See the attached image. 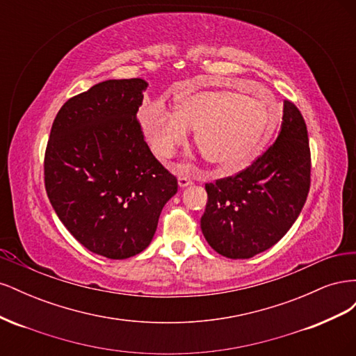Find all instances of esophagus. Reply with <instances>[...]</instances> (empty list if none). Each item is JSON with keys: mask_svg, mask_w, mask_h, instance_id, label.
<instances>
[{"mask_svg": "<svg viewBox=\"0 0 356 356\" xmlns=\"http://www.w3.org/2000/svg\"><path fill=\"white\" fill-rule=\"evenodd\" d=\"M191 184H193L191 178H188V177H186V175H179V177H178V186H179L181 188L188 187V186H191Z\"/></svg>", "mask_w": 356, "mask_h": 356, "instance_id": "obj_1", "label": "esophagus"}]
</instances>
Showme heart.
Returning <instances> with one entry per match:
<instances>
[{
  "label": "heart",
  "instance_id": "obj_1",
  "mask_svg": "<svg viewBox=\"0 0 356 356\" xmlns=\"http://www.w3.org/2000/svg\"><path fill=\"white\" fill-rule=\"evenodd\" d=\"M221 89L186 90L175 96L174 113L152 106L143 113L144 134L153 152L169 159L195 131V145L217 174H236L260 154L275 124L277 105Z\"/></svg>",
  "mask_w": 356,
  "mask_h": 356
}]
</instances>
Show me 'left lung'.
Wrapping results in <instances>:
<instances>
[{
	"label": "left lung",
	"mask_w": 356,
	"mask_h": 356,
	"mask_svg": "<svg viewBox=\"0 0 356 356\" xmlns=\"http://www.w3.org/2000/svg\"><path fill=\"white\" fill-rule=\"evenodd\" d=\"M200 227L218 254L239 260L281 241L303 209L310 188V148L305 118L285 101L276 141L238 175L204 186Z\"/></svg>",
	"instance_id": "left-lung-1"
}]
</instances>
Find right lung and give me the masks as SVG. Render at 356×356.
I'll use <instances>...</instances> for the list:
<instances>
[{"label":"right lung","instance_id":"add662e5","mask_svg":"<svg viewBox=\"0 0 356 356\" xmlns=\"http://www.w3.org/2000/svg\"><path fill=\"white\" fill-rule=\"evenodd\" d=\"M148 83L106 80L62 105L44 156L53 209L89 251L124 260L153 241L177 178L144 141L136 113Z\"/></svg>","mask_w":356,"mask_h":356}]
</instances>
